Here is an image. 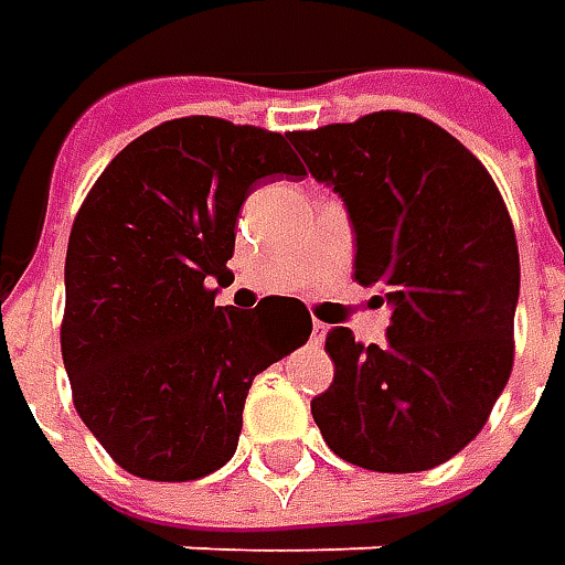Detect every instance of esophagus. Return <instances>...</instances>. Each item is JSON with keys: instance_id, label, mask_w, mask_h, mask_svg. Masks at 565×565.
<instances>
[{"instance_id": "obj_1", "label": "esophagus", "mask_w": 565, "mask_h": 565, "mask_svg": "<svg viewBox=\"0 0 565 565\" xmlns=\"http://www.w3.org/2000/svg\"><path fill=\"white\" fill-rule=\"evenodd\" d=\"M311 337H315V342H323V339H327V323L315 320V330H311Z\"/></svg>"}]
</instances>
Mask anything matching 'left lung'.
Segmentation results:
<instances>
[{
  "mask_svg": "<svg viewBox=\"0 0 565 565\" xmlns=\"http://www.w3.org/2000/svg\"><path fill=\"white\" fill-rule=\"evenodd\" d=\"M355 228V279L393 308L386 342L327 333L333 383L311 415L339 459L427 471L488 424L512 371L519 248L481 160L415 113L292 131Z\"/></svg>",
  "mask_w": 565,
  "mask_h": 565,
  "instance_id": "left-lung-1",
  "label": "left lung"
}]
</instances>
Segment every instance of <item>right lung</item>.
Wrapping results in <instances>:
<instances>
[{"label": "right lung", "instance_id": "1", "mask_svg": "<svg viewBox=\"0 0 565 565\" xmlns=\"http://www.w3.org/2000/svg\"><path fill=\"white\" fill-rule=\"evenodd\" d=\"M305 175L282 135L213 116L150 128L103 169L65 254L62 361L99 446L147 481L235 456L250 380L311 337L298 298L220 308L254 188Z\"/></svg>", "mask_w": 565, "mask_h": 565}]
</instances>
